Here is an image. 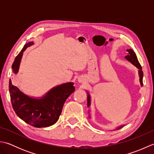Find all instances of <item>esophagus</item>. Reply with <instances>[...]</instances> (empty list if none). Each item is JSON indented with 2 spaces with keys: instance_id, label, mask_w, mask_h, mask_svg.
Instances as JSON below:
<instances>
[{
  "instance_id": "1",
  "label": "esophagus",
  "mask_w": 154,
  "mask_h": 154,
  "mask_svg": "<svg viewBox=\"0 0 154 154\" xmlns=\"http://www.w3.org/2000/svg\"><path fill=\"white\" fill-rule=\"evenodd\" d=\"M79 81H80V82H82V79H81V78H79Z\"/></svg>"
}]
</instances>
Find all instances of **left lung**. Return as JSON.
Listing matches in <instances>:
<instances>
[{
  "label": "left lung",
  "instance_id": "obj_1",
  "mask_svg": "<svg viewBox=\"0 0 154 154\" xmlns=\"http://www.w3.org/2000/svg\"><path fill=\"white\" fill-rule=\"evenodd\" d=\"M126 51L128 52V55H126L125 58L126 60L130 61V63H132L138 69V74H139V77H140V85L141 86H143V71H142V69L141 65H140L139 61L138 60V58H137L136 55L135 54V52L132 49H130V50H127ZM91 105V97L90 94L89 93H87V106L89 107ZM91 116H89V118ZM124 125H121L120 126H119L118 128H116V130H119L121 128H122Z\"/></svg>",
  "mask_w": 154,
  "mask_h": 154
}]
</instances>
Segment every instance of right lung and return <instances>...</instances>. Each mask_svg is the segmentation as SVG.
<instances>
[{
  "label": "right lung",
  "instance_id": "add662e5",
  "mask_svg": "<svg viewBox=\"0 0 154 154\" xmlns=\"http://www.w3.org/2000/svg\"><path fill=\"white\" fill-rule=\"evenodd\" d=\"M34 44L30 42L24 45L12 65L15 74L18 72L23 52ZM74 83L69 82L52 88L44 96L33 98L22 93L9 81V92L12 105L17 116L25 122L36 128L48 127L58 120L64 103L75 91Z\"/></svg>",
  "mask_w": 154,
  "mask_h": 154
}]
</instances>
